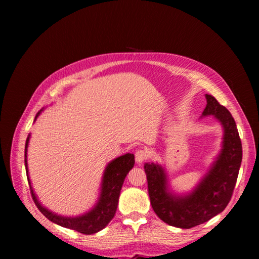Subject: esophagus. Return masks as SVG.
<instances>
[{
    "instance_id": "obj_1",
    "label": "esophagus",
    "mask_w": 259,
    "mask_h": 259,
    "mask_svg": "<svg viewBox=\"0 0 259 259\" xmlns=\"http://www.w3.org/2000/svg\"><path fill=\"white\" fill-rule=\"evenodd\" d=\"M135 157H136V161H137V162H138V163H142L145 160H147L148 152H147L146 150L139 149V150L136 151Z\"/></svg>"
}]
</instances>
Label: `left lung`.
Listing matches in <instances>:
<instances>
[{"mask_svg":"<svg viewBox=\"0 0 259 259\" xmlns=\"http://www.w3.org/2000/svg\"><path fill=\"white\" fill-rule=\"evenodd\" d=\"M202 115H213L224 128L223 149L190 194L174 195L168 190L167 175L157 163H145L148 192L153 210L170 226L188 229L208 222L227 207L237 181L243 148L232 113L210 95Z\"/></svg>","mask_w":259,"mask_h":259,"instance_id":"1","label":"left lung"}]
</instances>
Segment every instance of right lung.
<instances>
[{
	"instance_id": "1",
	"label": "right lung",
	"mask_w": 259,
	"mask_h": 259,
	"mask_svg": "<svg viewBox=\"0 0 259 259\" xmlns=\"http://www.w3.org/2000/svg\"><path fill=\"white\" fill-rule=\"evenodd\" d=\"M42 110H40L35 115V120L41 113ZM34 120V121H35ZM30 135L27 137L25 142V151H24V162H25V170H26V177L29 180L31 195L33 198V201L36 205L45 216L51 221L52 223L60 225V226L73 229L84 235H91L100 232L110 221L113 218L115 210L118 207L120 190L122 188L123 181L125 176L128 175L130 169H133L135 164V156L133 153H125L123 156H120L115 158L114 160L110 162L106 170H104L103 178H102V185H101V194L99 197V200L97 205L93 207L90 211L85 212L84 214L76 217H63L60 214L54 213L49 210L46 207H43L40 201L32 189L31 181L29 178V170H27V162H26V152H27V146H29Z\"/></svg>"
}]
</instances>
